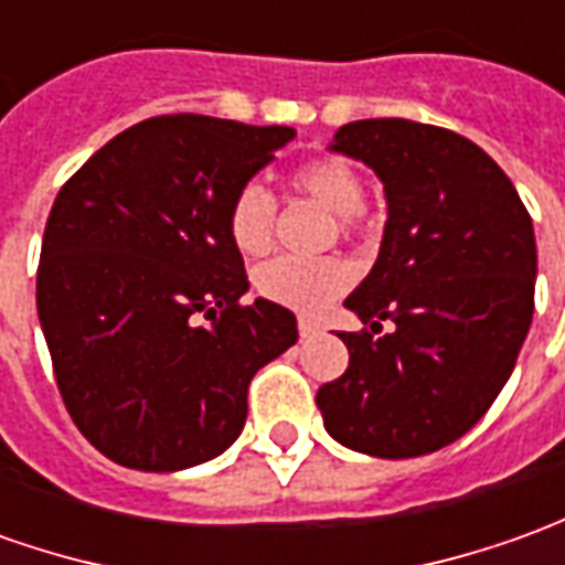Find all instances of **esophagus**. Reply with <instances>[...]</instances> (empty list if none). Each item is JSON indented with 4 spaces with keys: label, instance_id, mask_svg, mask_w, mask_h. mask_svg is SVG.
<instances>
[{
    "label": "esophagus",
    "instance_id": "1",
    "mask_svg": "<svg viewBox=\"0 0 565 565\" xmlns=\"http://www.w3.org/2000/svg\"><path fill=\"white\" fill-rule=\"evenodd\" d=\"M297 328H299V337H315V333L321 331V328H318V321H315V318H306V315H299Z\"/></svg>",
    "mask_w": 565,
    "mask_h": 565
}]
</instances>
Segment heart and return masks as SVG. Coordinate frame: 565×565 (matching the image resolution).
Wrapping results in <instances>:
<instances>
[{
	"instance_id": "obj_1",
	"label": "heart",
	"mask_w": 565,
	"mask_h": 565,
	"mask_svg": "<svg viewBox=\"0 0 565 565\" xmlns=\"http://www.w3.org/2000/svg\"><path fill=\"white\" fill-rule=\"evenodd\" d=\"M294 188L312 198L324 210L340 216L347 234H364L362 198L364 188L359 172L337 157H318L294 172ZM278 201L263 182H247L234 194L228 206V234L234 247L247 256H263L275 241ZM352 281V268L340 256H278L256 271V290L278 306L297 312H321L328 302L340 297Z\"/></svg>"
}]
</instances>
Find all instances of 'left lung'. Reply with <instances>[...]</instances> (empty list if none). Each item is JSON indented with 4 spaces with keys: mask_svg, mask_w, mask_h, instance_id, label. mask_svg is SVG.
<instances>
[{
    "mask_svg": "<svg viewBox=\"0 0 565 565\" xmlns=\"http://www.w3.org/2000/svg\"><path fill=\"white\" fill-rule=\"evenodd\" d=\"M331 151L377 172L390 218L371 275L343 302L371 331L340 333L347 374L315 402L352 451L420 458L473 427L516 364L535 312L532 218L504 170L451 129L355 120Z\"/></svg>",
    "mask_w": 565,
    "mask_h": 565,
    "instance_id": "obj_1",
    "label": "left lung"
}]
</instances>
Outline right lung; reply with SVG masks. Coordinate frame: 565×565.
Wrapping results in <instances>:
<instances>
[{
  "mask_svg": "<svg viewBox=\"0 0 565 565\" xmlns=\"http://www.w3.org/2000/svg\"><path fill=\"white\" fill-rule=\"evenodd\" d=\"M290 126L201 114L136 122L57 191L36 312L73 424L105 458L175 473L241 436L253 374L297 343L278 302L244 306L228 206Z\"/></svg>",
  "mask_w": 565,
  "mask_h": 565,
  "instance_id": "obj_1",
  "label": "right lung"
}]
</instances>
